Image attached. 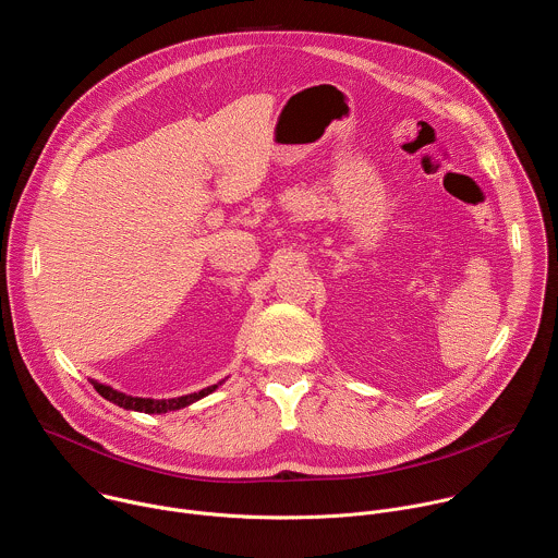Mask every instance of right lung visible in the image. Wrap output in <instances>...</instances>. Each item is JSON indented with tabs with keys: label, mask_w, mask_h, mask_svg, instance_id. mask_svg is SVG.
Masks as SVG:
<instances>
[{
	"label": "right lung",
	"mask_w": 558,
	"mask_h": 558,
	"mask_svg": "<svg viewBox=\"0 0 558 558\" xmlns=\"http://www.w3.org/2000/svg\"><path fill=\"white\" fill-rule=\"evenodd\" d=\"M222 384V381H220ZM93 386L97 388V392L101 397H106L108 402L121 407V409H128V411H138V413H168V411H179V409H185L194 402H198L201 397L214 392L218 388V384L214 386H207L198 392H190V395H183V397H172V400H149V397H132V395H125L121 390H114L112 386H106V384H99L93 379Z\"/></svg>",
	"instance_id": "add662e5"
}]
</instances>
